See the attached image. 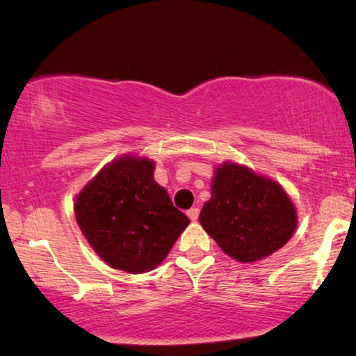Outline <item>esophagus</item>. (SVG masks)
Masks as SVG:
<instances>
[{"label": "esophagus", "mask_w": 356, "mask_h": 356, "mask_svg": "<svg viewBox=\"0 0 356 356\" xmlns=\"http://www.w3.org/2000/svg\"><path fill=\"white\" fill-rule=\"evenodd\" d=\"M187 216H189L191 220H197V218H199V207H192V209L187 211Z\"/></svg>", "instance_id": "esophagus-1"}]
</instances>
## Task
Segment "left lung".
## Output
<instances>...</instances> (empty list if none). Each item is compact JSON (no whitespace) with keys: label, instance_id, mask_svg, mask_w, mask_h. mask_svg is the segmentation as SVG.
Listing matches in <instances>:
<instances>
[{"label":"left lung","instance_id":"8db88e82","mask_svg":"<svg viewBox=\"0 0 356 356\" xmlns=\"http://www.w3.org/2000/svg\"><path fill=\"white\" fill-rule=\"evenodd\" d=\"M204 231L239 263H254L288 243L298 218L276 181L246 165L224 162L212 179V195L199 214Z\"/></svg>","mask_w":356,"mask_h":356}]
</instances>
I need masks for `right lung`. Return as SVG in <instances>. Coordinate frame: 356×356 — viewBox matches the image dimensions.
Instances as JSON below:
<instances>
[{"label": "right lung", "mask_w": 356, "mask_h": 356, "mask_svg": "<svg viewBox=\"0 0 356 356\" xmlns=\"http://www.w3.org/2000/svg\"><path fill=\"white\" fill-rule=\"evenodd\" d=\"M154 161L124 155L81 189L75 218L93 251L112 268L147 273L162 263L189 219L154 181Z\"/></svg>", "instance_id": "1"}]
</instances>
